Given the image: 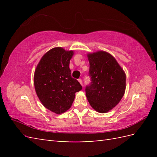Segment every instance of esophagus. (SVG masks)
Here are the masks:
<instances>
[{
	"label": "esophagus",
	"mask_w": 157,
	"mask_h": 157,
	"mask_svg": "<svg viewBox=\"0 0 157 157\" xmlns=\"http://www.w3.org/2000/svg\"><path fill=\"white\" fill-rule=\"evenodd\" d=\"M78 82L80 83V84L82 85V86H83V84H82V80L81 79H78Z\"/></svg>",
	"instance_id": "1"
}]
</instances>
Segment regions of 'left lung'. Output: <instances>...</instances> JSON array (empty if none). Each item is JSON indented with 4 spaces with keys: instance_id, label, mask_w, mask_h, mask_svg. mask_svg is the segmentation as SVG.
<instances>
[{
    "instance_id": "left-lung-1",
    "label": "left lung",
    "mask_w": 157,
    "mask_h": 157,
    "mask_svg": "<svg viewBox=\"0 0 157 157\" xmlns=\"http://www.w3.org/2000/svg\"><path fill=\"white\" fill-rule=\"evenodd\" d=\"M91 84L86 95L92 107L101 113H107L118 104L125 94V73L109 52L99 51L87 55Z\"/></svg>"
}]
</instances>
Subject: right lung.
Masks as SVG:
<instances>
[{
  "mask_svg": "<svg viewBox=\"0 0 157 157\" xmlns=\"http://www.w3.org/2000/svg\"><path fill=\"white\" fill-rule=\"evenodd\" d=\"M73 51L55 47L43 55L34 75L35 90L43 106L61 114L71 108L75 93L82 86L71 77L69 69Z\"/></svg>",
  "mask_w": 157,
  "mask_h": 157,
  "instance_id": "1",
  "label": "right lung"
}]
</instances>
